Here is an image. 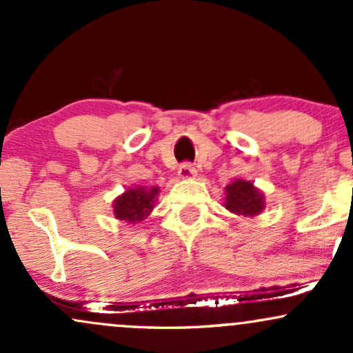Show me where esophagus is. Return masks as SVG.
<instances>
[{"instance_id":"34e87169","label":"esophagus","mask_w":353,"mask_h":353,"mask_svg":"<svg viewBox=\"0 0 353 353\" xmlns=\"http://www.w3.org/2000/svg\"><path fill=\"white\" fill-rule=\"evenodd\" d=\"M179 177L181 179H192V177H196V169H194V165L190 163H184L179 168Z\"/></svg>"}]
</instances>
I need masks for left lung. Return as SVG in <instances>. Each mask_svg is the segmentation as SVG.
<instances>
[{"instance_id": "8db88e82", "label": "left lung", "mask_w": 353, "mask_h": 353, "mask_svg": "<svg viewBox=\"0 0 353 353\" xmlns=\"http://www.w3.org/2000/svg\"><path fill=\"white\" fill-rule=\"evenodd\" d=\"M225 209L237 216L254 217L265 209L264 194L250 181L236 179L225 185Z\"/></svg>"}]
</instances>
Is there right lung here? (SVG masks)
I'll return each mask as SVG.
<instances>
[{"label": "right lung", "instance_id": "right-lung-1", "mask_svg": "<svg viewBox=\"0 0 353 353\" xmlns=\"http://www.w3.org/2000/svg\"><path fill=\"white\" fill-rule=\"evenodd\" d=\"M157 194H159V188H145V185L129 188L112 204L114 217L128 224H139L152 212Z\"/></svg>", "mask_w": 353, "mask_h": 353}]
</instances>
